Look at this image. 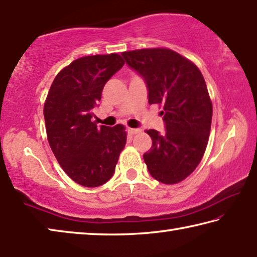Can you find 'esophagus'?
Masks as SVG:
<instances>
[{
  "mask_svg": "<svg viewBox=\"0 0 257 257\" xmlns=\"http://www.w3.org/2000/svg\"><path fill=\"white\" fill-rule=\"evenodd\" d=\"M127 132H128L130 134H137V133L140 132V130H139V128H132V127H127Z\"/></svg>",
  "mask_w": 257,
  "mask_h": 257,
  "instance_id": "1",
  "label": "esophagus"
}]
</instances>
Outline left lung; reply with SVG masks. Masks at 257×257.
<instances>
[{
    "mask_svg": "<svg viewBox=\"0 0 257 257\" xmlns=\"http://www.w3.org/2000/svg\"><path fill=\"white\" fill-rule=\"evenodd\" d=\"M121 56L145 79L149 103L164 109L165 132L147 131L153 140L144 155L149 173L162 183H179L198 166L211 132L213 107L203 75L170 49L134 50Z\"/></svg>",
    "mask_w": 257,
    "mask_h": 257,
    "instance_id": "obj_1",
    "label": "left lung"
}]
</instances>
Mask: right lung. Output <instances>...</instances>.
<instances>
[{
  "instance_id": "obj_1",
  "label": "right lung",
  "mask_w": 257,
  "mask_h": 257,
  "mask_svg": "<svg viewBox=\"0 0 257 257\" xmlns=\"http://www.w3.org/2000/svg\"><path fill=\"white\" fill-rule=\"evenodd\" d=\"M119 54H96L74 60L59 73L44 103L49 145L66 174L84 187L106 183L126 144L123 125L91 121L103 86L124 66Z\"/></svg>"
}]
</instances>
